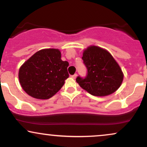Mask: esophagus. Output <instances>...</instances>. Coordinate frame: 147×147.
<instances>
[{
	"label": "esophagus",
	"mask_w": 147,
	"mask_h": 147,
	"mask_svg": "<svg viewBox=\"0 0 147 147\" xmlns=\"http://www.w3.org/2000/svg\"><path fill=\"white\" fill-rule=\"evenodd\" d=\"M77 74H75V75H72V76H71V77H72V79H76V77H77Z\"/></svg>",
	"instance_id": "1"
}]
</instances>
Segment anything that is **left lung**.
<instances>
[{"mask_svg": "<svg viewBox=\"0 0 147 147\" xmlns=\"http://www.w3.org/2000/svg\"><path fill=\"white\" fill-rule=\"evenodd\" d=\"M88 70L85 78L77 77L81 88L93 96H105L116 92L123 82V72L112 55L105 49L90 46L83 53Z\"/></svg>", "mask_w": 147, "mask_h": 147, "instance_id": "1", "label": "left lung"}]
</instances>
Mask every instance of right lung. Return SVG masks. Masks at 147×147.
<instances>
[{"label": "right lung", "mask_w": 147, "mask_h": 147, "mask_svg": "<svg viewBox=\"0 0 147 147\" xmlns=\"http://www.w3.org/2000/svg\"><path fill=\"white\" fill-rule=\"evenodd\" d=\"M59 49L36 52L19 69L18 78L24 92L38 99H49L62 88L69 75V63L61 59Z\"/></svg>", "instance_id": "obj_1"}]
</instances>
